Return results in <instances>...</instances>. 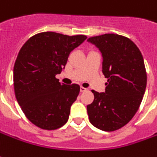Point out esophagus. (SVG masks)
Wrapping results in <instances>:
<instances>
[{
	"mask_svg": "<svg viewBox=\"0 0 157 157\" xmlns=\"http://www.w3.org/2000/svg\"><path fill=\"white\" fill-rule=\"evenodd\" d=\"M87 91V89H86V88H85V87H82V86H81L80 87L81 92H85V91Z\"/></svg>",
	"mask_w": 157,
	"mask_h": 157,
	"instance_id": "esophagus-1",
	"label": "esophagus"
}]
</instances>
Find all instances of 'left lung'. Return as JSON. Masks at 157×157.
Segmentation results:
<instances>
[{
	"label": "left lung",
	"mask_w": 157,
	"mask_h": 157,
	"mask_svg": "<svg viewBox=\"0 0 157 157\" xmlns=\"http://www.w3.org/2000/svg\"><path fill=\"white\" fill-rule=\"evenodd\" d=\"M87 41L102 53V71L108 78L105 92L91 91L89 120L99 130L114 131L132 119L143 100L147 85L144 58L135 43L122 35L105 33Z\"/></svg>",
	"instance_id": "1"
}]
</instances>
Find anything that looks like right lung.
Returning a JSON list of instances; mask_svg holds the SVG:
<instances>
[{
	"mask_svg": "<svg viewBox=\"0 0 157 157\" xmlns=\"http://www.w3.org/2000/svg\"><path fill=\"white\" fill-rule=\"evenodd\" d=\"M87 39L44 32L31 37L21 48L13 66L14 93L28 120L40 129L56 130L68 121L80 87L60 84L55 78L68 56Z\"/></svg>",
	"mask_w": 157,
	"mask_h": 157,
	"instance_id": "1",
	"label": "right lung"
}]
</instances>
